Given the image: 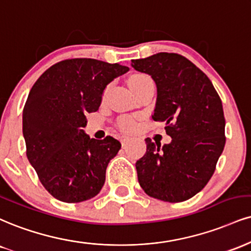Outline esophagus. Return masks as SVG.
Wrapping results in <instances>:
<instances>
[{"mask_svg": "<svg viewBox=\"0 0 251 251\" xmlns=\"http://www.w3.org/2000/svg\"><path fill=\"white\" fill-rule=\"evenodd\" d=\"M120 141H122L123 146H125V145L129 141V138L128 137H122V138H120Z\"/></svg>", "mask_w": 251, "mask_h": 251, "instance_id": "34e87169", "label": "esophagus"}]
</instances>
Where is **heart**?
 <instances>
[{
  "mask_svg": "<svg viewBox=\"0 0 251 251\" xmlns=\"http://www.w3.org/2000/svg\"><path fill=\"white\" fill-rule=\"evenodd\" d=\"M147 78H150V77L145 74L132 75V76L128 78V85H129V87H132V86L137 85V84H139V83H141L143 80L147 79ZM134 126H135V123H134L133 118H131V117H123L119 122V127L125 132L132 131V129L134 128Z\"/></svg>",
  "mask_w": 251,
  "mask_h": 251,
  "instance_id": "heart-1",
  "label": "heart"
}]
</instances>
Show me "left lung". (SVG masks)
I'll return each mask as SVG.
<instances>
[{
  "label": "left lung",
  "instance_id": "1",
  "mask_svg": "<svg viewBox=\"0 0 251 251\" xmlns=\"http://www.w3.org/2000/svg\"><path fill=\"white\" fill-rule=\"evenodd\" d=\"M149 74L158 89L153 120L165 122L170 144L146 139L145 155L135 164L147 195L182 202L198 194L215 172L226 144L225 114L209 78L186 57L160 52L132 60Z\"/></svg>",
  "mask_w": 251,
  "mask_h": 251
}]
</instances>
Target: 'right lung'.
<instances>
[{
    "label": "right lung",
    "instance_id": "right-lung-1",
    "mask_svg": "<svg viewBox=\"0 0 251 251\" xmlns=\"http://www.w3.org/2000/svg\"><path fill=\"white\" fill-rule=\"evenodd\" d=\"M127 66L92 58L56 63L36 80L23 108L26 156L43 187L57 200L77 203L95 198L110 160L122 144L90 139L86 114L100 106L105 87Z\"/></svg>",
    "mask_w": 251,
    "mask_h": 251
}]
</instances>
